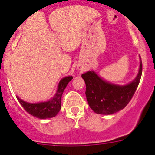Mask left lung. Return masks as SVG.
<instances>
[{
    "label": "left lung",
    "instance_id": "1",
    "mask_svg": "<svg viewBox=\"0 0 155 155\" xmlns=\"http://www.w3.org/2000/svg\"><path fill=\"white\" fill-rule=\"evenodd\" d=\"M142 74L140 62L138 74L130 83L119 86L99 77L93 71L83 73L86 83V96L90 108L99 114H113L123 110L133 97Z\"/></svg>",
    "mask_w": 155,
    "mask_h": 155
}]
</instances>
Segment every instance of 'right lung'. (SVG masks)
Returning a JSON list of instances; mask_svg holds the SVG:
<instances>
[{
    "label": "right lung",
    "mask_w": 155,
    "mask_h": 155,
    "mask_svg": "<svg viewBox=\"0 0 155 155\" xmlns=\"http://www.w3.org/2000/svg\"><path fill=\"white\" fill-rule=\"evenodd\" d=\"M72 79V76H67L61 79L58 83V89L55 95L51 100L47 102L37 103V104H30L24 101L21 99L17 97L21 105L31 115L40 119L54 117L57 115L61 109V100L62 96L65 87L69 81Z\"/></svg>",
    "instance_id": "add662e5"
}]
</instances>
